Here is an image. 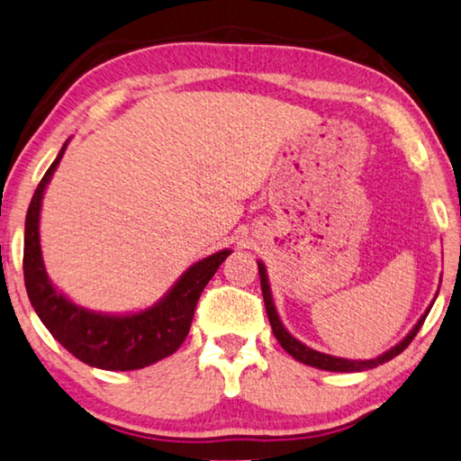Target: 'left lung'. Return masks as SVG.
<instances>
[{
    "instance_id": "8db88e82",
    "label": "left lung",
    "mask_w": 461,
    "mask_h": 461,
    "mask_svg": "<svg viewBox=\"0 0 461 461\" xmlns=\"http://www.w3.org/2000/svg\"><path fill=\"white\" fill-rule=\"evenodd\" d=\"M259 267V277H261V292H263V302H266V311H267V319L271 324V330H274V335L277 339V343H280L285 351L290 353L294 359L302 361V364L306 366H312V367H319V369H327V372H366V369H372V367H378L382 364H386L392 357L401 356V353L406 349V347L411 345V341L414 337H417L419 329L422 327V322H425L429 311L422 314V319L414 324V329L409 333V337L404 339L402 343H398L394 349H390L384 353V356L375 357V359H366V361H356V359H341V357H333V356H324V353H319L311 349V347L302 345L298 339H294L288 330L284 329V324L280 321V316H277L276 308H274V300H271V292H269V284H267V276H266V267H263V263H258Z\"/></svg>"
}]
</instances>
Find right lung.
Masks as SVG:
<instances>
[{"instance_id":"obj_1","label":"right lung","mask_w":461,"mask_h":461,"mask_svg":"<svg viewBox=\"0 0 461 461\" xmlns=\"http://www.w3.org/2000/svg\"><path fill=\"white\" fill-rule=\"evenodd\" d=\"M67 142L44 173L32 195L24 230V284L36 314L67 351L92 367L128 372L155 364L176 353L190 333L195 304L230 251L202 259L179 277L159 304L128 316H104L75 306L49 282L41 255V202L44 187L55 173Z\"/></svg>"}]
</instances>
